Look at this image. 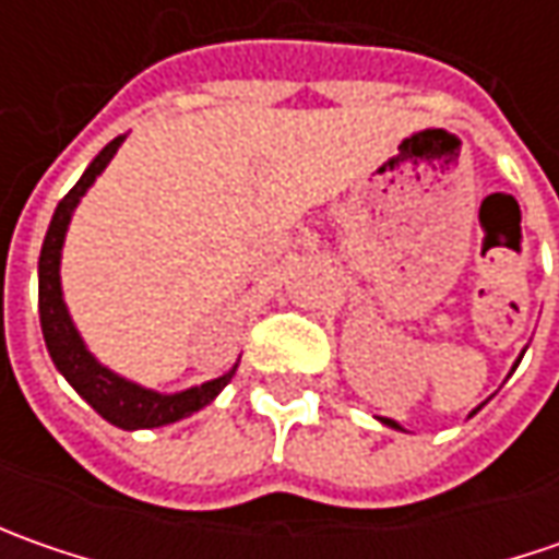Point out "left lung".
<instances>
[{
    "instance_id": "obj_1",
    "label": "left lung",
    "mask_w": 559,
    "mask_h": 559,
    "mask_svg": "<svg viewBox=\"0 0 559 559\" xmlns=\"http://www.w3.org/2000/svg\"><path fill=\"white\" fill-rule=\"evenodd\" d=\"M473 414H476V411H473ZM382 423H385V426H392V429H401V426H397L395 419H385V417H382Z\"/></svg>"
}]
</instances>
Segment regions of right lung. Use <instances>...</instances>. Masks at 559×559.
<instances>
[{
	"instance_id": "add662e5",
	"label": "right lung",
	"mask_w": 559,
	"mask_h": 559,
	"mask_svg": "<svg viewBox=\"0 0 559 559\" xmlns=\"http://www.w3.org/2000/svg\"><path fill=\"white\" fill-rule=\"evenodd\" d=\"M120 142H123V136L108 142L93 158V164L86 167V174L76 180L74 189L55 207L52 224H49V233L43 239V251H39V323H43V338H46V348L52 355L55 367L61 370V376L76 389V395L83 397L96 414H102L111 426H120V429H155V426L177 423V419L202 411L204 404H211L221 395L226 382L233 379L236 367L221 379L202 382L195 389H186L177 395H162V392L142 389L136 382L102 367L96 357L86 352L83 338L74 330L71 313H68L64 298H61V276H58L61 246H64V233H68L76 202L86 195V189L96 183L98 174L115 158Z\"/></svg>"
}]
</instances>
